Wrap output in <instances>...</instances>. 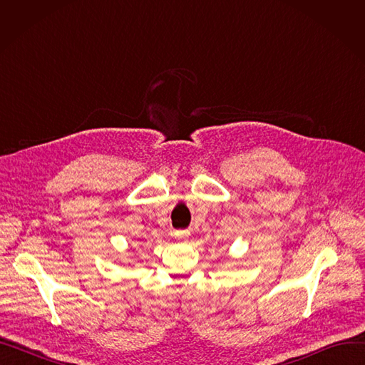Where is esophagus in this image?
<instances>
[{
    "label": "esophagus",
    "instance_id": "1",
    "mask_svg": "<svg viewBox=\"0 0 365 365\" xmlns=\"http://www.w3.org/2000/svg\"><path fill=\"white\" fill-rule=\"evenodd\" d=\"M175 237H178V238H187L189 237V231H175Z\"/></svg>",
    "mask_w": 365,
    "mask_h": 365
}]
</instances>
